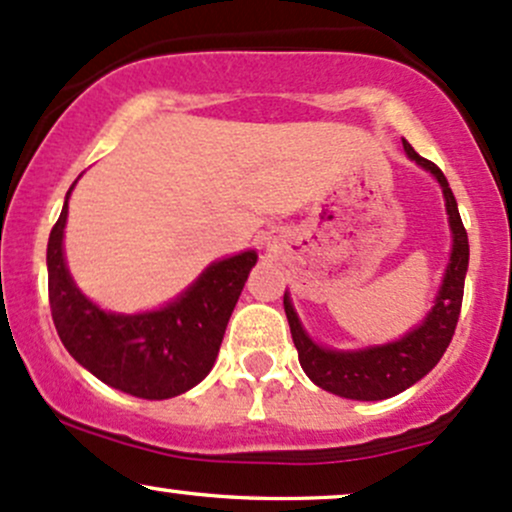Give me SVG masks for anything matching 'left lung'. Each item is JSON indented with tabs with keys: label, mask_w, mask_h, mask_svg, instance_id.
I'll return each mask as SVG.
<instances>
[{
	"label": "left lung",
	"mask_w": 512,
	"mask_h": 512,
	"mask_svg": "<svg viewBox=\"0 0 512 512\" xmlns=\"http://www.w3.org/2000/svg\"><path fill=\"white\" fill-rule=\"evenodd\" d=\"M403 148L411 160L435 174V179L440 182L447 201L449 228L454 235L445 282H442L435 308L423 320V325L411 330L406 338L391 342V345L369 347V350L359 352H333L318 347L303 333L299 318H296L294 308L284 294V311L289 318L291 338H294L296 352H299L303 372L320 389L338 393L342 398H355V401H384V398L396 396V393L413 386L415 381L423 379L445 355L447 345L452 342L454 328H457L459 311H462L464 277L466 267H469V238H466V228L462 216H459L457 199L449 189L447 177L435 162L415 153L408 140H403Z\"/></svg>",
	"instance_id": "obj_1"
}]
</instances>
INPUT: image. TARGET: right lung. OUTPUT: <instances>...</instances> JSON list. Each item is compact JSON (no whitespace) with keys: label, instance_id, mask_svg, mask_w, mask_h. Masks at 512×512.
Listing matches in <instances>:
<instances>
[{"label":"right lung","instance_id":"obj_1","mask_svg":"<svg viewBox=\"0 0 512 512\" xmlns=\"http://www.w3.org/2000/svg\"><path fill=\"white\" fill-rule=\"evenodd\" d=\"M70 194V192H67ZM67 201L48 238V299L55 330L84 369L131 396H179L211 372L247 274L252 250L213 262L170 306L116 316L94 306L72 282L63 257Z\"/></svg>","mask_w":512,"mask_h":512}]
</instances>
